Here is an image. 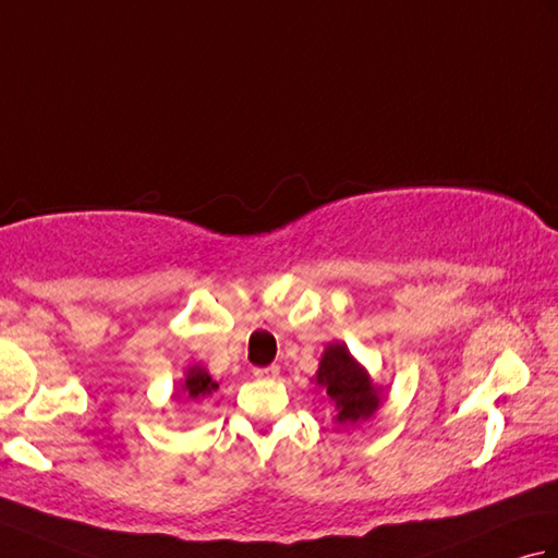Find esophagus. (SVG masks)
I'll return each instance as SVG.
<instances>
[{"mask_svg": "<svg viewBox=\"0 0 558 558\" xmlns=\"http://www.w3.org/2000/svg\"><path fill=\"white\" fill-rule=\"evenodd\" d=\"M278 374H280V366H278V364L258 366V369H254V376H256V378H276Z\"/></svg>", "mask_w": 558, "mask_h": 558, "instance_id": "1", "label": "esophagus"}]
</instances>
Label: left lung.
<instances>
[{"label":"left lung","mask_w":558,"mask_h":558,"mask_svg":"<svg viewBox=\"0 0 558 558\" xmlns=\"http://www.w3.org/2000/svg\"><path fill=\"white\" fill-rule=\"evenodd\" d=\"M314 381L333 402L338 424L369 420L384 402L381 386L372 384V376L342 342H330L324 350Z\"/></svg>","instance_id":"left-lung-1"}]
</instances>
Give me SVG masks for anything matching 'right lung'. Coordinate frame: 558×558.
<instances>
[{
    "mask_svg": "<svg viewBox=\"0 0 558 558\" xmlns=\"http://www.w3.org/2000/svg\"><path fill=\"white\" fill-rule=\"evenodd\" d=\"M213 390H218V384L213 381V376L204 369V366H189L180 393L186 400H201V398H208Z\"/></svg>",
    "mask_w": 558,
    "mask_h": 558,
    "instance_id": "obj_1",
    "label": "right lung"
}]
</instances>
